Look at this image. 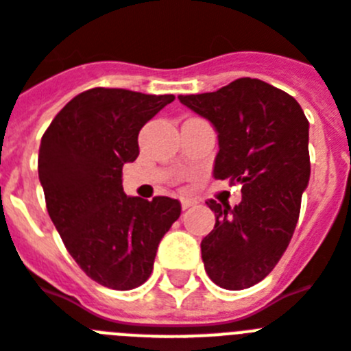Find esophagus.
I'll return each mask as SVG.
<instances>
[{"instance_id":"1","label":"esophagus","mask_w":351,"mask_h":351,"mask_svg":"<svg viewBox=\"0 0 351 351\" xmlns=\"http://www.w3.org/2000/svg\"><path fill=\"white\" fill-rule=\"evenodd\" d=\"M180 205H182V208H184V210H185V208L193 207L194 202H193V199H189V198H182L180 199Z\"/></svg>"}]
</instances>
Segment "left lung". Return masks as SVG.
I'll use <instances>...</instances> for the list:
<instances>
[{"label": "left lung", "instance_id": "8db88e82", "mask_svg": "<svg viewBox=\"0 0 351 351\" xmlns=\"http://www.w3.org/2000/svg\"><path fill=\"white\" fill-rule=\"evenodd\" d=\"M178 99L219 134L214 178L243 185L234 208L207 202L216 225L202 241L205 271L223 289H246L273 271L298 223L311 176L308 121L293 96L257 78Z\"/></svg>", "mask_w": 351, "mask_h": 351}]
</instances>
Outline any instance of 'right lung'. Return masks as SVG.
Wrapping results in <instances>:
<instances>
[{
  "label": "right lung",
  "instance_id": "right-lung-1",
  "mask_svg": "<svg viewBox=\"0 0 351 351\" xmlns=\"http://www.w3.org/2000/svg\"><path fill=\"white\" fill-rule=\"evenodd\" d=\"M175 99L94 87L58 112L39 148L46 208L67 252L94 282L130 291L148 280L160 239L180 217L178 199L123 193L121 173L139 157V132Z\"/></svg>",
  "mask_w": 351,
  "mask_h": 351
}]
</instances>
